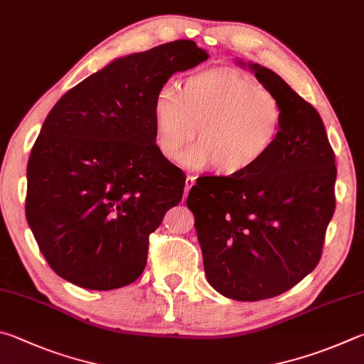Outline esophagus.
Listing matches in <instances>:
<instances>
[{"instance_id":"obj_1","label":"esophagus","mask_w":364,"mask_h":364,"mask_svg":"<svg viewBox=\"0 0 364 364\" xmlns=\"http://www.w3.org/2000/svg\"><path fill=\"white\" fill-rule=\"evenodd\" d=\"M195 182H196V177H193V176L186 177V195L190 192V188L195 186Z\"/></svg>"}]
</instances>
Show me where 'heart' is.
<instances>
[{"mask_svg":"<svg viewBox=\"0 0 364 364\" xmlns=\"http://www.w3.org/2000/svg\"><path fill=\"white\" fill-rule=\"evenodd\" d=\"M158 150L190 169L214 164L222 176L256 169L283 132L284 107L277 94L233 70H208L183 78L178 91L164 85L153 100Z\"/></svg>","mask_w":364,"mask_h":364,"instance_id":"1","label":"heart"}]
</instances>
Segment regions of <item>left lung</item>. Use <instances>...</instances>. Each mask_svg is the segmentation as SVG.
Here are the masks:
<instances>
[{
    "label": "left lung",
    "instance_id": "left-lung-1",
    "mask_svg": "<svg viewBox=\"0 0 364 364\" xmlns=\"http://www.w3.org/2000/svg\"><path fill=\"white\" fill-rule=\"evenodd\" d=\"M247 67L282 100V137L246 174L200 177L187 206L209 284L228 299L256 302L283 294L320 262L336 209L337 168L314 105L270 68Z\"/></svg>",
    "mask_w": 364,
    "mask_h": 364
}]
</instances>
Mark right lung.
<instances>
[{"mask_svg": "<svg viewBox=\"0 0 364 364\" xmlns=\"http://www.w3.org/2000/svg\"><path fill=\"white\" fill-rule=\"evenodd\" d=\"M208 57L192 40L119 57L49 112L30 153L25 215L57 275L95 291L142 275L150 233L186 187L156 146L153 100Z\"/></svg>", "mask_w": 364, "mask_h": 364, "instance_id": "right-lung-1", "label": "right lung"}]
</instances>
